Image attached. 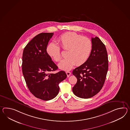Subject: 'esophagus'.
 Masks as SVG:
<instances>
[{
  "mask_svg": "<svg viewBox=\"0 0 130 130\" xmlns=\"http://www.w3.org/2000/svg\"><path fill=\"white\" fill-rule=\"evenodd\" d=\"M66 73L67 75V77H69L71 75V72L70 71H66Z\"/></svg>",
  "mask_w": 130,
  "mask_h": 130,
  "instance_id": "obj_1",
  "label": "esophagus"
}]
</instances>
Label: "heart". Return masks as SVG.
Listing matches in <instances>:
<instances>
[{
  "label": "heart",
  "instance_id": "obj_1",
  "mask_svg": "<svg viewBox=\"0 0 130 130\" xmlns=\"http://www.w3.org/2000/svg\"><path fill=\"white\" fill-rule=\"evenodd\" d=\"M58 41L60 46L67 50V58L59 64L60 69L64 70H71L76 64L77 66L85 63L88 59L92 49V43L90 38L84 37L75 32H69L60 36ZM46 52L48 55L56 61L61 59L60 46L54 42L48 44Z\"/></svg>",
  "mask_w": 130,
  "mask_h": 130
}]
</instances>
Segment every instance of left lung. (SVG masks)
<instances>
[{
	"instance_id": "left-lung-1",
	"label": "left lung",
	"mask_w": 130,
	"mask_h": 130,
	"mask_svg": "<svg viewBox=\"0 0 130 130\" xmlns=\"http://www.w3.org/2000/svg\"><path fill=\"white\" fill-rule=\"evenodd\" d=\"M92 49L88 59L72 72L77 79L72 91L81 98H90L97 94L104 85L108 72V54L105 45L97 37L92 38Z\"/></svg>"
}]
</instances>
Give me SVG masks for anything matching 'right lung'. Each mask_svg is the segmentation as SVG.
<instances>
[{"label": "right lung", "mask_w": 130, "mask_h": 130, "mask_svg": "<svg viewBox=\"0 0 130 130\" xmlns=\"http://www.w3.org/2000/svg\"><path fill=\"white\" fill-rule=\"evenodd\" d=\"M54 33H40L29 42L22 54V71L29 91L36 97L49 101L58 94L59 84L67 77L65 71L52 73L58 67L46 52Z\"/></svg>", "instance_id": "add662e5"}]
</instances>
